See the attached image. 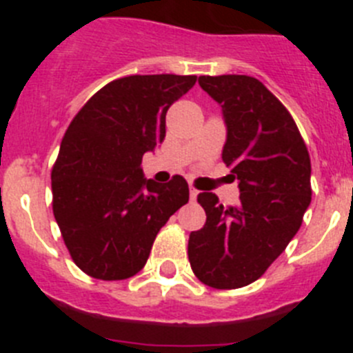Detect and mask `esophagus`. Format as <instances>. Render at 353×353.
Instances as JSON below:
<instances>
[{
    "label": "esophagus",
    "instance_id": "obj_1",
    "mask_svg": "<svg viewBox=\"0 0 353 353\" xmlns=\"http://www.w3.org/2000/svg\"><path fill=\"white\" fill-rule=\"evenodd\" d=\"M189 198H191V201H194V199L198 198V191H196L194 187H191V189H189Z\"/></svg>",
    "mask_w": 353,
    "mask_h": 353
}]
</instances>
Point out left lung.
Listing matches in <instances>:
<instances>
[{
  "instance_id": "left-lung-1",
  "label": "left lung",
  "mask_w": 353,
  "mask_h": 353,
  "mask_svg": "<svg viewBox=\"0 0 353 353\" xmlns=\"http://www.w3.org/2000/svg\"><path fill=\"white\" fill-rule=\"evenodd\" d=\"M219 102L228 138L223 162L239 179L240 203L199 192L207 223L189 235V261L203 285L242 288L286 249L311 203L310 152L288 109L251 76H199Z\"/></svg>"
}]
</instances>
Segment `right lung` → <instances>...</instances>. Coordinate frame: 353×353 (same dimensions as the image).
Listing matches in <instances>:
<instances>
[{"instance_id": "1", "label": "right lung", "mask_w": 353, "mask_h": 353, "mask_svg": "<svg viewBox=\"0 0 353 353\" xmlns=\"http://www.w3.org/2000/svg\"><path fill=\"white\" fill-rule=\"evenodd\" d=\"M196 76H129L108 83L70 121L51 171L52 214L74 263L102 281L145 267L159 230L189 201L185 179L143 176L141 161L166 136L170 105Z\"/></svg>"}]
</instances>
